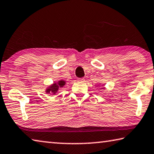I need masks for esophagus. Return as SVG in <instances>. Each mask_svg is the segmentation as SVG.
Wrapping results in <instances>:
<instances>
[{
	"instance_id": "esophagus-1",
	"label": "esophagus",
	"mask_w": 154,
	"mask_h": 154,
	"mask_svg": "<svg viewBox=\"0 0 154 154\" xmlns=\"http://www.w3.org/2000/svg\"><path fill=\"white\" fill-rule=\"evenodd\" d=\"M77 82H85V79H84V78H78Z\"/></svg>"
}]
</instances>
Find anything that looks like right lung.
Returning <instances> with one entry per match:
<instances>
[{"label":"right lung","instance_id":"obj_1","mask_svg":"<svg viewBox=\"0 0 154 154\" xmlns=\"http://www.w3.org/2000/svg\"><path fill=\"white\" fill-rule=\"evenodd\" d=\"M66 84V82L64 80H60L57 83H54L53 84L49 85L48 88H46L45 92L47 94H50L51 95H54L58 92L59 88H63Z\"/></svg>","mask_w":154,"mask_h":154}]
</instances>
